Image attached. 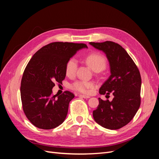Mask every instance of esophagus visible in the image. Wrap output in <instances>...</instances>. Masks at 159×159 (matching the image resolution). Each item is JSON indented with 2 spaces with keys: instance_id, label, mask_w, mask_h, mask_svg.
<instances>
[{
  "instance_id": "esophagus-1",
  "label": "esophagus",
  "mask_w": 159,
  "mask_h": 159,
  "mask_svg": "<svg viewBox=\"0 0 159 159\" xmlns=\"http://www.w3.org/2000/svg\"><path fill=\"white\" fill-rule=\"evenodd\" d=\"M79 96H80V97L83 98H85V99H88L90 98V96L89 95H80Z\"/></svg>"
}]
</instances>
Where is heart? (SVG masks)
<instances>
[{"label": "heart", "instance_id": "b5f03b06", "mask_svg": "<svg viewBox=\"0 0 159 159\" xmlns=\"http://www.w3.org/2000/svg\"><path fill=\"white\" fill-rule=\"evenodd\" d=\"M85 61L90 68L95 71H101L103 70L107 65V60L105 57L97 52H93L88 54L85 57ZM78 68V60L75 57H71L67 61L65 67V71L68 77H74ZM93 81H88L84 80H77L71 84V89L82 93H88L89 91L95 87Z\"/></svg>", "mask_w": 159, "mask_h": 159}]
</instances>
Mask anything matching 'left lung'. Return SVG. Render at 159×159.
Listing matches in <instances>:
<instances>
[{
    "instance_id": "1",
    "label": "left lung",
    "mask_w": 159,
    "mask_h": 159,
    "mask_svg": "<svg viewBox=\"0 0 159 159\" xmlns=\"http://www.w3.org/2000/svg\"><path fill=\"white\" fill-rule=\"evenodd\" d=\"M89 44L104 52L110 64L111 74L99 92L114 95L111 102L99 98L98 106L93 111L94 120L106 129H119L131 121L140 107V71L126 50L117 43L106 41Z\"/></svg>"
}]
</instances>
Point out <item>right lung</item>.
<instances>
[{"label": "right lung", "mask_w": 159, "mask_h": 159, "mask_svg": "<svg viewBox=\"0 0 159 159\" xmlns=\"http://www.w3.org/2000/svg\"><path fill=\"white\" fill-rule=\"evenodd\" d=\"M87 48L81 43L56 42L38 50L24 71L20 85L22 109L35 127L52 129L64 121L74 94L65 91L57 96L52 93L55 83L65 79L67 61L78 50Z\"/></svg>", "instance_id": "obj_1"}]
</instances>
